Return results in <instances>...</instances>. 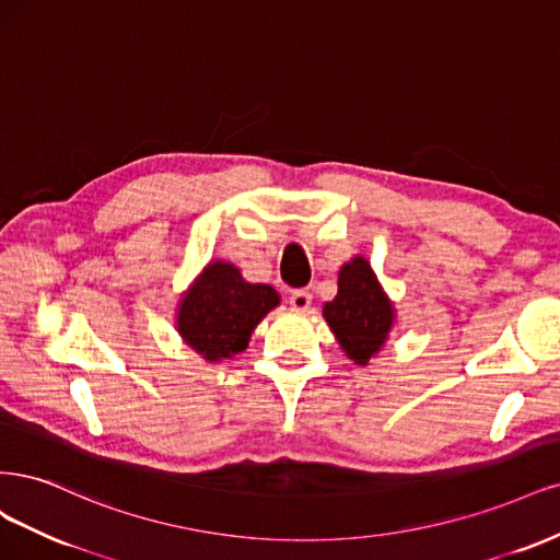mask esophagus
I'll return each mask as SVG.
<instances>
[{
	"mask_svg": "<svg viewBox=\"0 0 560 560\" xmlns=\"http://www.w3.org/2000/svg\"><path fill=\"white\" fill-rule=\"evenodd\" d=\"M288 304H291L293 312H310L312 306V293L310 291H293L291 295H288Z\"/></svg>",
	"mask_w": 560,
	"mask_h": 560,
	"instance_id": "esophagus-1",
	"label": "esophagus"
}]
</instances>
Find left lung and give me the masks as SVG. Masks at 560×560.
I'll use <instances>...</instances> for the list:
<instances>
[{
	"mask_svg": "<svg viewBox=\"0 0 560 560\" xmlns=\"http://www.w3.org/2000/svg\"><path fill=\"white\" fill-rule=\"evenodd\" d=\"M323 318L339 349L355 365H368L384 349L395 323V306L368 258L353 256L339 267L337 295L323 304Z\"/></svg>",
	"mask_w": 560,
	"mask_h": 560,
	"instance_id": "obj_1",
	"label": "left lung"
}]
</instances>
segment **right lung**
I'll return each instance as SVG.
<instances>
[{
	"label": "right lung",
	"instance_id": "obj_1",
	"mask_svg": "<svg viewBox=\"0 0 560 560\" xmlns=\"http://www.w3.org/2000/svg\"><path fill=\"white\" fill-rule=\"evenodd\" d=\"M279 302L272 285L246 281L228 260H209L176 302L174 328L197 355L219 363L248 347L258 323Z\"/></svg>",
	"mask_w": 560,
	"mask_h": 560
}]
</instances>
